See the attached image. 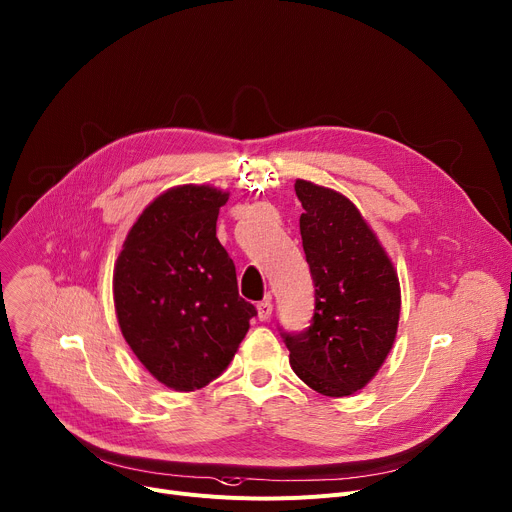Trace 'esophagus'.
<instances>
[{"label":"esophagus","instance_id":"obj_1","mask_svg":"<svg viewBox=\"0 0 512 512\" xmlns=\"http://www.w3.org/2000/svg\"><path fill=\"white\" fill-rule=\"evenodd\" d=\"M271 310H273L271 300H263V302H259V304H257V316H259V320H267V318L271 316Z\"/></svg>","mask_w":512,"mask_h":512}]
</instances>
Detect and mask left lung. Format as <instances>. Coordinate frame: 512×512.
<instances>
[{
	"label": "left lung",
	"instance_id": "8db88e82",
	"mask_svg": "<svg viewBox=\"0 0 512 512\" xmlns=\"http://www.w3.org/2000/svg\"><path fill=\"white\" fill-rule=\"evenodd\" d=\"M300 235L314 314L300 333L280 329L296 376L324 396H349L378 374L400 318L392 261L359 210L339 192L296 181Z\"/></svg>",
	"mask_w": 512,
	"mask_h": 512
}]
</instances>
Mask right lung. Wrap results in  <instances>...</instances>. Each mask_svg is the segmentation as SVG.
Returning a JSON list of instances; mask_svg holds the SVG:
<instances>
[{
	"mask_svg": "<svg viewBox=\"0 0 512 512\" xmlns=\"http://www.w3.org/2000/svg\"><path fill=\"white\" fill-rule=\"evenodd\" d=\"M228 194L181 185L138 216L114 269L120 331L151 374L177 392L204 388L235 357L257 316L216 239Z\"/></svg>",
	"mask_w": 512,
	"mask_h": 512,
	"instance_id": "1",
	"label": "right lung"
}]
</instances>
